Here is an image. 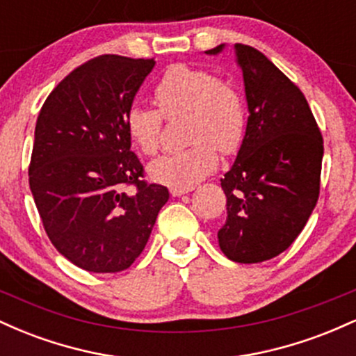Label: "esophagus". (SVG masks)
Masks as SVG:
<instances>
[{
  "mask_svg": "<svg viewBox=\"0 0 356 356\" xmlns=\"http://www.w3.org/2000/svg\"><path fill=\"white\" fill-rule=\"evenodd\" d=\"M192 187H189V189H182V187H170V194L174 195V197H181V195L187 194V192H191Z\"/></svg>",
  "mask_w": 356,
  "mask_h": 356,
  "instance_id": "obj_1",
  "label": "esophagus"
}]
</instances>
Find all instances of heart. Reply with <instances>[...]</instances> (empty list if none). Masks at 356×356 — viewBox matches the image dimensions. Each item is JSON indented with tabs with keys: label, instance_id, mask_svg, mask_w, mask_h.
Segmentation results:
<instances>
[{
	"label": "heart",
	"instance_id": "obj_1",
	"mask_svg": "<svg viewBox=\"0 0 356 356\" xmlns=\"http://www.w3.org/2000/svg\"><path fill=\"white\" fill-rule=\"evenodd\" d=\"M159 108L144 104L130 105L125 113V129L132 144L145 155L161 147L162 113L175 117L187 113L186 149L169 152L150 162L149 177L169 187L189 189L216 170L218 147L232 154L243 144L246 134V107L232 85L220 81L216 73L189 65H172L155 87Z\"/></svg>",
	"mask_w": 356,
	"mask_h": 356
}]
</instances>
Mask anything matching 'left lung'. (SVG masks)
<instances>
[{
  "label": "left lung",
  "instance_id": "8db88e82",
  "mask_svg": "<svg viewBox=\"0 0 356 356\" xmlns=\"http://www.w3.org/2000/svg\"><path fill=\"white\" fill-rule=\"evenodd\" d=\"M234 55L249 117L234 164L220 179L227 218L218 239L231 261L252 264L286 251L308 222L320 194L323 138L301 90L273 61L241 43Z\"/></svg>",
  "mask_w": 356,
  "mask_h": 356
}]
</instances>
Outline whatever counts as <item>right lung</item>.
I'll return each mask as SVG.
<instances>
[{"mask_svg":"<svg viewBox=\"0 0 356 356\" xmlns=\"http://www.w3.org/2000/svg\"><path fill=\"white\" fill-rule=\"evenodd\" d=\"M155 61L102 55L56 85L40 110L30 189L51 244L90 273H118L144 251L169 191L145 184L125 113ZM134 183L136 194L123 187Z\"/></svg>","mask_w":356,"mask_h":356,"instance_id":"obj_1","label":"right lung"}]
</instances>
